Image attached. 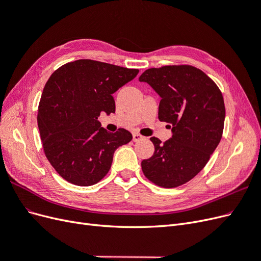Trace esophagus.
I'll list each match as a JSON object with an SVG mask.
<instances>
[{"instance_id": "obj_1", "label": "esophagus", "mask_w": 261, "mask_h": 261, "mask_svg": "<svg viewBox=\"0 0 261 261\" xmlns=\"http://www.w3.org/2000/svg\"><path fill=\"white\" fill-rule=\"evenodd\" d=\"M144 137L140 135V134H138V133H134L133 134V140L134 141H139L140 139H143Z\"/></svg>"}]
</instances>
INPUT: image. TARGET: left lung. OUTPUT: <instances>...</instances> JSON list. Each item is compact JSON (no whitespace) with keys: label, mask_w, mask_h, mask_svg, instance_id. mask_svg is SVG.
I'll return each instance as SVG.
<instances>
[{"label":"left lung","mask_w":261,"mask_h":261,"mask_svg":"<svg viewBox=\"0 0 261 261\" xmlns=\"http://www.w3.org/2000/svg\"><path fill=\"white\" fill-rule=\"evenodd\" d=\"M139 82L149 84L161 97L158 117L172 128V137L163 144L150 138L154 152L143 160L141 169L158 186L183 185L204 168L222 137V93L210 77L191 65L149 68Z\"/></svg>","instance_id":"1"}]
</instances>
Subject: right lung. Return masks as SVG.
<instances>
[{"label": "right lung", "mask_w": 261, "mask_h": 261, "mask_svg": "<svg viewBox=\"0 0 261 261\" xmlns=\"http://www.w3.org/2000/svg\"><path fill=\"white\" fill-rule=\"evenodd\" d=\"M139 70L92 60L58 68L46 82L38 108V127L46 159L74 185L91 186L111 168L115 150L128 144L124 128L109 133L98 121L115 112L112 94Z\"/></svg>", "instance_id": "1"}]
</instances>
